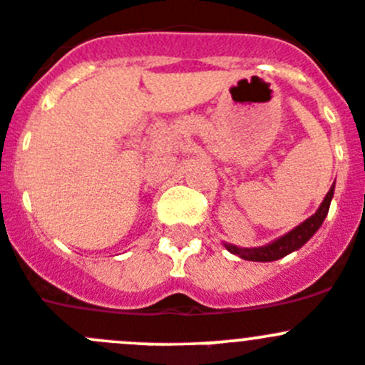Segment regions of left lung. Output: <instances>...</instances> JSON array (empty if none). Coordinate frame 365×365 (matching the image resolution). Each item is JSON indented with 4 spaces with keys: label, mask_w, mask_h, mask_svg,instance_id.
Here are the masks:
<instances>
[{
    "label": "left lung",
    "mask_w": 365,
    "mask_h": 365,
    "mask_svg": "<svg viewBox=\"0 0 365 365\" xmlns=\"http://www.w3.org/2000/svg\"><path fill=\"white\" fill-rule=\"evenodd\" d=\"M333 193H335V182L331 185L329 192L326 193L324 200L321 202L319 210L315 211L310 218L301 222L297 227H294L292 231H289L287 235H283V237L272 240L270 244L262 245V247H251V249L238 247V245H232V244H224V247L227 249L231 255H237L238 258L249 259V262H276V259H281L283 256L290 255V252L303 247V245L314 237L315 232H317V229L321 227L326 215H328Z\"/></svg>",
    "instance_id": "left-lung-1"
}]
</instances>
